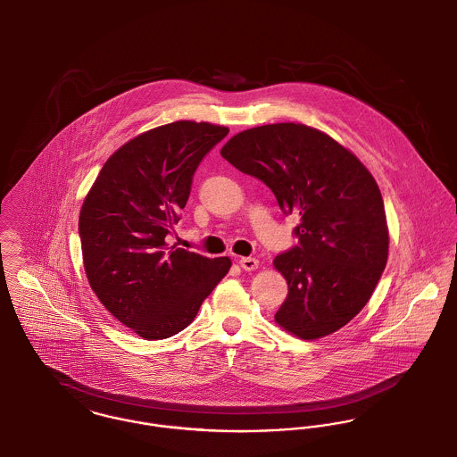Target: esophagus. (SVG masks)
<instances>
[{
    "mask_svg": "<svg viewBox=\"0 0 457 457\" xmlns=\"http://www.w3.org/2000/svg\"><path fill=\"white\" fill-rule=\"evenodd\" d=\"M239 265L243 267L244 270L251 272V270H256V269H258L260 262H258L256 258H251V256H247V258H241V260H239Z\"/></svg>",
    "mask_w": 457,
    "mask_h": 457,
    "instance_id": "esophagus-1",
    "label": "esophagus"
}]
</instances>
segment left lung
<instances>
[{
    "label": "left lung",
    "mask_w": 457,
    "mask_h": 457,
    "mask_svg": "<svg viewBox=\"0 0 457 457\" xmlns=\"http://www.w3.org/2000/svg\"><path fill=\"white\" fill-rule=\"evenodd\" d=\"M221 155L265 183L282 213L300 218L298 245L274 260L289 287L277 324L303 339L341 329L369 302L388 260L385 204L372 175L329 135L295 122L241 131Z\"/></svg>",
    "instance_id": "8db88e82"
}]
</instances>
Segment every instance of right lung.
Returning <instances> with one entry per match:
<instances>
[{"label":"right lung","instance_id":"obj_1","mask_svg":"<svg viewBox=\"0 0 457 457\" xmlns=\"http://www.w3.org/2000/svg\"><path fill=\"white\" fill-rule=\"evenodd\" d=\"M227 133L195 121L142 133L107 159L83 203L88 282L100 303L145 339L183 331L232 265L227 256L208 258L166 241L197 166Z\"/></svg>","mask_w":457,"mask_h":457}]
</instances>
